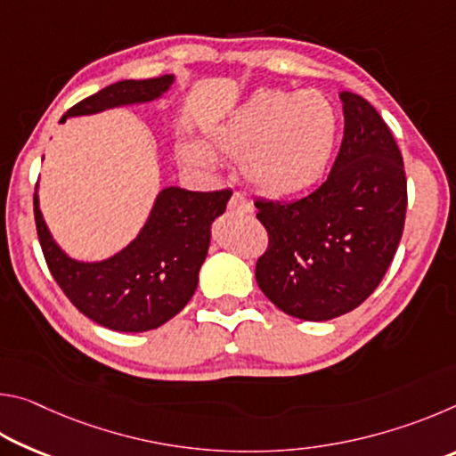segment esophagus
Returning a JSON list of instances; mask_svg holds the SVG:
<instances>
[{
  "mask_svg": "<svg viewBox=\"0 0 456 456\" xmlns=\"http://www.w3.org/2000/svg\"><path fill=\"white\" fill-rule=\"evenodd\" d=\"M227 209L231 213H241L243 215V213H251L253 205L241 195V192H233V195H231V199H229Z\"/></svg>",
  "mask_w": 456,
  "mask_h": 456,
  "instance_id": "esophagus-1",
  "label": "esophagus"
}]
</instances>
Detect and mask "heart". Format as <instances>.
I'll list each match as a JSON object with an SVG mask.
<instances>
[{
  "label": "heart",
  "mask_w": 456,
  "mask_h": 456,
  "mask_svg": "<svg viewBox=\"0 0 456 456\" xmlns=\"http://www.w3.org/2000/svg\"><path fill=\"white\" fill-rule=\"evenodd\" d=\"M338 114L315 90L261 88L207 134L183 141L184 163L211 168L215 154L239 159L245 181L267 195H293L322 179L336 149Z\"/></svg>",
  "instance_id": "b5f03b06"
}]
</instances>
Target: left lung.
<instances>
[{"mask_svg": "<svg viewBox=\"0 0 456 456\" xmlns=\"http://www.w3.org/2000/svg\"><path fill=\"white\" fill-rule=\"evenodd\" d=\"M344 138L326 183L304 199H257L269 245L256 280L281 312L326 322L358 307L395 259L406 217L403 154L376 108L339 94Z\"/></svg>", "mask_w": 456, "mask_h": 456, "instance_id": "8db88e82", "label": "left lung"}]
</instances>
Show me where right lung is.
<instances>
[{
    "label": "right lung",
    "instance_id": "right-lung-1",
    "mask_svg": "<svg viewBox=\"0 0 456 456\" xmlns=\"http://www.w3.org/2000/svg\"><path fill=\"white\" fill-rule=\"evenodd\" d=\"M173 74L122 80L72 106L60 122L117 106L157 100L171 88ZM229 189L197 192L167 187L159 192L141 233L104 261H76L53 241L42 217L37 192L34 217L45 264L66 297L108 330L149 331L175 318L189 304L211 243L213 221L231 199Z\"/></svg>",
    "mask_w": 456,
    "mask_h": 456
}]
</instances>
